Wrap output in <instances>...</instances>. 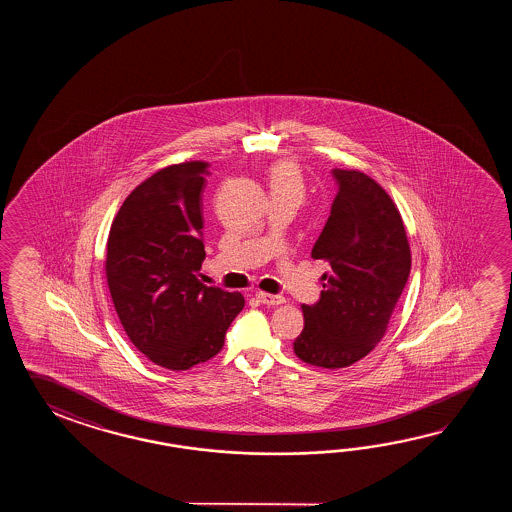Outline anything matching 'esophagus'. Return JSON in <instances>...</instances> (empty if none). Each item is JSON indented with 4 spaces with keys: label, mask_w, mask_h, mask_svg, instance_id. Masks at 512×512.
<instances>
[{
    "label": "esophagus",
    "mask_w": 512,
    "mask_h": 512,
    "mask_svg": "<svg viewBox=\"0 0 512 512\" xmlns=\"http://www.w3.org/2000/svg\"><path fill=\"white\" fill-rule=\"evenodd\" d=\"M258 300H260L261 304L265 305H282L285 302V298L280 296V294H269V293H258Z\"/></svg>",
    "instance_id": "obj_1"
}]
</instances>
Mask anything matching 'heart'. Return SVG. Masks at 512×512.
Masks as SVG:
<instances>
[{
    "label": "heart",
    "mask_w": 512,
    "mask_h": 512,
    "mask_svg": "<svg viewBox=\"0 0 512 512\" xmlns=\"http://www.w3.org/2000/svg\"><path fill=\"white\" fill-rule=\"evenodd\" d=\"M271 192L272 194H291V196H304V177L296 164L291 161H282L271 168Z\"/></svg>",
    "instance_id": "heart-1"
}]
</instances>
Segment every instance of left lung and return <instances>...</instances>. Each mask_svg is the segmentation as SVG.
<instances>
[{
    "mask_svg": "<svg viewBox=\"0 0 512 512\" xmlns=\"http://www.w3.org/2000/svg\"><path fill=\"white\" fill-rule=\"evenodd\" d=\"M337 196L311 256L331 269L318 302L302 305L304 329L293 342L298 359L346 368L366 357L386 333L410 276L412 256L392 197L371 177L335 168Z\"/></svg>",
    "mask_w": 512,
    "mask_h": 512,
    "instance_id": "left-lung-1",
    "label": "left lung"
}]
</instances>
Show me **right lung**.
<instances>
[{
  "label": "right lung",
  "mask_w": 512,
  "mask_h": 512,
  "mask_svg": "<svg viewBox=\"0 0 512 512\" xmlns=\"http://www.w3.org/2000/svg\"><path fill=\"white\" fill-rule=\"evenodd\" d=\"M208 164H174L137 186L111 223L106 276L120 324L157 366L218 355L245 298L199 280Z\"/></svg>",
  "instance_id": "obj_1"
}]
</instances>
